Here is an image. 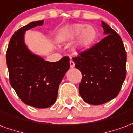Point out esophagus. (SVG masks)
Segmentation results:
<instances>
[{
	"label": "esophagus",
	"instance_id": "obj_1",
	"mask_svg": "<svg viewBox=\"0 0 133 133\" xmlns=\"http://www.w3.org/2000/svg\"><path fill=\"white\" fill-rule=\"evenodd\" d=\"M70 68H72L75 67V63H74V62L72 60H70Z\"/></svg>",
	"mask_w": 133,
	"mask_h": 133
}]
</instances>
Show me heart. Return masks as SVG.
I'll return each instance as SVG.
<instances>
[{
    "instance_id": "obj_1",
    "label": "heart",
    "mask_w": 133,
    "mask_h": 133,
    "mask_svg": "<svg viewBox=\"0 0 133 133\" xmlns=\"http://www.w3.org/2000/svg\"><path fill=\"white\" fill-rule=\"evenodd\" d=\"M98 31L92 25L73 24L65 28L60 33V42H71L76 38L73 48L76 52H83L91 47L98 38Z\"/></svg>"
}]
</instances>
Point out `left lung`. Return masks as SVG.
Returning a JSON list of instances; mask_svg holds the SVG:
<instances>
[{
  "label": "left lung",
  "instance_id": "1",
  "mask_svg": "<svg viewBox=\"0 0 133 133\" xmlns=\"http://www.w3.org/2000/svg\"><path fill=\"white\" fill-rule=\"evenodd\" d=\"M106 37L88 50L73 58L82 73L79 93L92 105L104 104L118 95L126 77V52L121 37L105 22Z\"/></svg>",
  "mask_w": 133,
  "mask_h": 133
}]
</instances>
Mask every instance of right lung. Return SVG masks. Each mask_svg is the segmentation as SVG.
I'll use <instances>...</instances> for the list:
<instances>
[{"label":"right lung","mask_w":133,"mask_h":133,"mask_svg":"<svg viewBox=\"0 0 133 133\" xmlns=\"http://www.w3.org/2000/svg\"><path fill=\"white\" fill-rule=\"evenodd\" d=\"M43 24L44 20L32 21L17 30L6 52L13 89L24 104L40 109L47 108L56 102L60 83L70 68L68 57L52 63L33 53L26 46V31Z\"/></svg>","instance_id":"right-lung-1"}]
</instances>
